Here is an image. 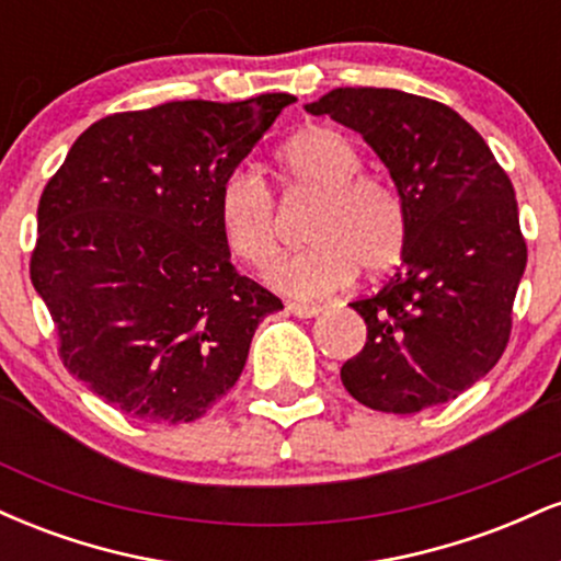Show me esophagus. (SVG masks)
<instances>
[{
  "label": "esophagus",
  "mask_w": 561,
  "mask_h": 561,
  "mask_svg": "<svg viewBox=\"0 0 561 561\" xmlns=\"http://www.w3.org/2000/svg\"><path fill=\"white\" fill-rule=\"evenodd\" d=\"M287 311L298 319H313L321 313V306H308V302H287Z\"/></svg>",
  "instance_id": "esophagus-1"
}]
</instances>
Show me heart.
<instances>
[{"mask_svg":"<svg viewBox=\"0 0 561 561\" xmlns=\"http://www.w3.org/2000/svg\"><path fill=\"white\" fill-rule=\"evenodd\" d=\"M285 203L317 197L306 224V250L274 263L268 282L295 298H327L356 279L358 268L396 266L409 237L401 192L388 179L362 173V152L343 131L311 126L276 156ZM218 229L237 261L263 268L279 253L285 216L255 173L237 169L218 186Z\"/></svg>","mask_w":561,"mask_h":561,"instance_id":"1","label":"heart"}]
</instances>
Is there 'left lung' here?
I'll list each match as a JSON object with an SVG mask.
<instances>
[{"instance_id":"8db88e82","label":"left lung","mask_w":561,"mask_h":561,"mask_svg":"<svg viewBox=\"0 0 561 561\" xmlns=\"http://www.w3.org/2000/svg\"><path fill=\"white\" fill-rule=\"evenodd\" d=\"M364 137L409 214L401 266L351 308L366 345L340 369L358 403L414 414L461 396L499 364L527 248L491 147L448 105L398 89H332L306 105Z\"/></svg>"}]
</instances>
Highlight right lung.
<instances>
[{"label":"right lung","mask_w":561,"mask_h":561,"mask_svg":"<svg viewBox=\"0 0 561 561\" xmlns=\"http://www.w3.org/2000/svg\"><path fill=\"white\" fill-rule=\"evenodd\" d=\"M293 94L115 113L73 141L38 199L31 282L66 369L126 416L195 422L234 388L282 300L237 274L218 186Z\"/></svg>","instance_id":"right-lung-1"}]
</instances>
